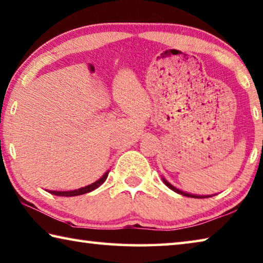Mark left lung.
Here are the masks:
<instances>
[{
	"label": "left lung",
	"mask_w": 263,
	"mask_h": 263,
	"mask_svg": "<svg viewBox=\"0 0 263 263\" xmlns=\"http://www.w3.org/2000/svg\"><path fill=\"white\" fill-rule=\"evenodd\" d=\"M162 180H163V182L166 184V186L170 188V189H172L173 192H176V193H178V194H180V195H183V196H187V197H192V198H208V197H212V196H214V195H212V196H206V195H205V196H202V195H194V194H189V193H186V192H182L181 189H179V188H177V187H174L173 184H171L166 179H164V178H162Z\"/></svg>",
	"instance_id": "8db88e82"
}]
</instances>
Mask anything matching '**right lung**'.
Segmentation results:
<instances>
[{"label":"right lung","instance_id":"add662e5","mask_svg":"<svg viewBox=\"0 0 263 263\" xmlns=\"http://www.w3.org/2000/svg\"><path fill=\"white\" fill-rule=\"evenodd\" d=\"M108 173L109 171H107L104 176H102L100 179H98L96 182L87 184L85 187H82L80 189H75V190H66V192H57V190H46V192L55 195V196H64V197H71V196H79V195H83L86 193H90L92 190L97 189L98 187H100L102 183L106 181V179L108 177Z\"/></svg>","mask_w":263,"mask_h":263}]
</instances>
